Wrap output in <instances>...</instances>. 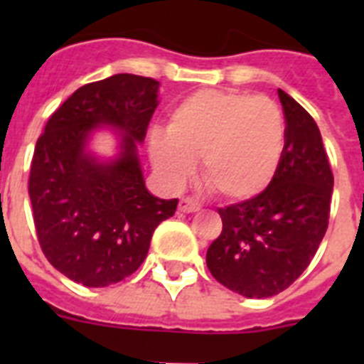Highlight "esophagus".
I'll use <instances>...</instances> for the list:
<instances>
[{
	"instance_id": "1",
	"label": "esophagus",
	"mask_w": 364,
	"mask_h": 364,
	"mask_svg": "<svg viewBox=\"0 0 364 364\" xmlns=\"http://www.w3.org/2000/svg\"><path fill=\"white\" fill-rule=\"evenodd\" d=\"M200 210V204L193 198H180L178 202V211L180 213H195Z\"/></svg>"
}]
</instances>
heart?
I'll return each instance as SVG.
<instances>
[{"label":"heart","instance_id":"obj_1","mask_svg":"<svg viewBox=\"0 0 364 364\" xmlns=\"http://www.w3.org/2000/svg\"><path fill=\"white\" fill-rule=\"evenodd\" d=\"M286 125L266 96L204 89L171 111L166 134L149 138V159L162 180L180 188L200 159L202 178L230 202L264 193L284 156Z\"/></svg>","mask_w":364,"mask_h":364}]
</instances>
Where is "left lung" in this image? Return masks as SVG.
Listing matches in <instances>:
<instances>
[{
	"mask_svg": "<svg viewBox=\"0 0 364 364\" xmlns=\"http://www.w3.org/2000/svg\"><path fill=\"white\" fill-rule=\"evenodd\" d=\"M286 146L277 175L252 200L220 208L222 233L205 253L211 275L247 299L281 294L314 259L328 228L333 175L321 131L279 89Z\"/></svg>",
	"mask_w": 364,
	"mask_h": 364,
	"instance_id": "left-lung-1",
	"label": "left lung"
}]
</instances>
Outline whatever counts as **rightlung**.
<instances>
[{
    "label": "right lung",
    "mask_w": 364,
    "mask_h": 364,
    "mask_svg": "<svg viewBox=\"0 0 364 364\" xmlns=\"http://www.w3.org/2000/svg\"><path fill=\"white\" fill-rule=\"evenodd\" d=\"M159 87L127 73L87 83L54 111L38 138L28 178L38 240L58 272L87 288L136 272L153 231L176 211L178 198L147 191L138 159ZM104 129L117 138L112 157L90 149Z\"/></svg>",
    "instance_id": "right-lung-1"
}]
</instances>
